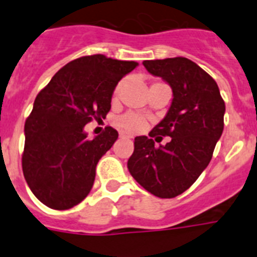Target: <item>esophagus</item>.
Instances as JSON below:
<instances>
[{
  "label": "esophagus",
  "instance_id": "obj_1",
  "mask_svg": "<svg viewBox=\"0 0 257 257\" xmlns=\"http://www.w3.org/2000/svg\"><path fill=\"white\" fill-rule=\"evenodd\" d=\"M119 138H121V139H130L131 136L127 135V134H124V133H119Z\"/></svg>",
  "mask_w": 257,
  "mask_h": 257
}]
</instances>
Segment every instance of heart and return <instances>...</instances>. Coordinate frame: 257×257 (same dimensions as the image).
I'll list each match as a JSON object with an SVG mask.
<instances>
[{
  "label": "heart",
  "mask_w": 257,
  "mask_h": 257,
  "mask_svg": "<svg viewBox=\"0 0 257 257\" xmlns=\"http://www.w3.org/2000/svg\"><path fill=\"white\" fill-rule=\"evenodd\" d=\"M123 83L124 81L123 79H121V81L117 82V85L114 86V88H113V94H112L113 99H117V96L119 95V91H121ZM158 83H163V82L156 81V82L152 83V86L158 85ZM115 124H117L121 130L126 131V133L136 134V133H140V131L147 126V119H145V117H143L142 114H138V113H134V112H127L124 113V114L119 115L118 118H115Z\"/></svg>",
  "instance_id": "1"
}]
</instances>
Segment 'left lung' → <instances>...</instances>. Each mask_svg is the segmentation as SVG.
<instances>
[{
	"label": "left lung",
	"instance_id": "8db88e82",
	"mask_svg": "<svg viewBox=\"0 0 257 257\" xmlns=\"http://www.w3.org/2000/svg\"><path fill=\"white\" fill-rule=\"evenodd\" d=\"M143 64L171 86L174 99L166 117L149 133L151 138H135L127 167L153 196L174 198L189 189L210 163L224 130L225 103L215 79L189 59L178 56ZM158 135L172 140L154 147L153 138Z\"/></svg>",
	"mask_w": 257,
	"mask_h": 257
}]
</instances>
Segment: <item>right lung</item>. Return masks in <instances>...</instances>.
Here are the masks:
<instances>
[{
	"instance_id": "obj_1",
	"label": "right lung",
	"mask_w": 257,
	"mask_h": 257,
	"mask_svg": "<svg viewBox=\"0 0 257 257\" xmlns=\"http://www.w3.org/2000/svg\"><path fill=\"white\" fill-rule=\"evenodd\" d=\"M136 65L101 54L82 56L59 69L38 92L24 126L22 167L33 194L47 207L68 210L87 197L97 162L118 133L106 126L87 139L83 127L106 117L113 88Z\"/></svg>"
}]
</instances>
